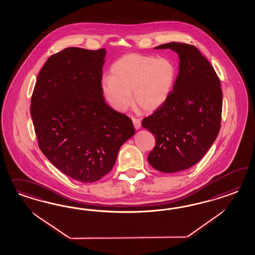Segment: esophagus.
<instances>
[{
  "label": "esophagus",
  "mask_w": 255,
  "mask_h": 255,
  "mask_svg": "<svg viewBox=\"0 0 255 255\" xmlns=\"http://www.w3.org/2000/svg\"><path fill=\"white\" fill-rule=\"evenodd\" d=\"M132 124L135 128V130H139L141 128V121L137 118H132Z\"/></svg>",
  "instance_id": "1"
}]
</instances>
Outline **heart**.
Returning a JSON list of instances; mask_svg holds the SVG:
<instances>
[{
	"instance_id": "heart-1",
	"label": "heart",
	"mask_w": 255,
	"mask_h": 255,
	"mask_svg": "<svg viewBox=\"0 0 255 255\" xmlns=\"http://www.w3.org/2000/svg\"><path fill=\"white\" fill-rule=\"evenodd\" d=\"M177 76L169 59L148 55H125L111 66V77H105L101 91L109 106L123 112L131 105V92L139 108L154 111L168 98Z\"/></svg>"
}]
</instances>
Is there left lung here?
Instances as JSON below:
<instances>
[{"label":"left lung","instance_id":"1","mask_svg":"<svg viewBox=\"0 0 255 255\" xmlns=\"http://www.w3.org/2000/svg\"><path fill=\"white\" fill-rule=\"evenodd\" d=\"M179 58L178 75L168 98L142 126L154 135L149 164L163 173L188 169L200 161L216 140L221 128L223 93L214 68L192 45L171 42Z\"/></svg>","mask_w":255,"mask_h":255}]
</instances>
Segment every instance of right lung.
I'll return each mask as SVG.
<instances>
[{
	"instance_id": "1",
	"label": "right lung",
	"mask_w": 255,
	"mask_h": 255,
	"mask_svg": "<svg viewBox=\"0 0 255 255\" xmlns=\"http://www.w3.org/2000/svg\"><path fill=\"white\" fill-rule=\"evenodd\" d=\"M105 48L67 47L50 56L31 96V115L42 152L63 174L81 182L110 172L131 119L105 102L101 91Z\"/></svg>"
}]
</instances>
